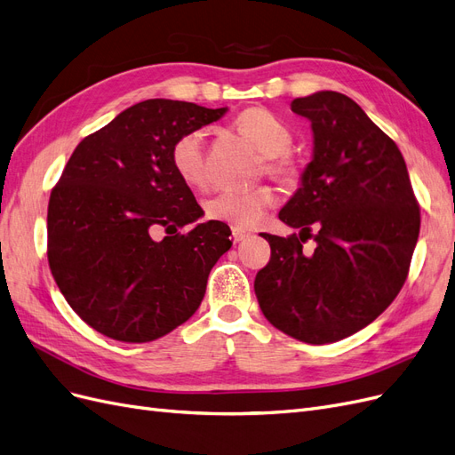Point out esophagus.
Listing matches in <instances>:
<instances>
[{"instance_id":"esophagus-1","label":"esophagus","mask_w":455,"mask_h":455,"mask_svg":"<svg viewBox=\"0 0 455 455\" xmlns=\"http://www.w3.org/2000/svg\"><path fill=\"white\" fill-rule=\"evenodd\" d=\"M231 237H233V243H239V241H244L246 237H251V233L244 231V229H239V228H233Z\"/></svg>"}]
</instances>
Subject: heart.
I'll use <instances>...</instances> for the list:
<instances>
[{
    "label": "heart",
    "instance_id": "1",
    "mask_svg": "<svg viewBox=\"0 0 455 455\" xmlns=\"http://www.w3.org/2000/svg\"><path fill=\"white\" fill-rule=\"evenodd\" d=\"M233 127L261 154L259 172L281 184H294L299 167L291 146L294 134L286 123L266 108H249L233 121ZM172 167L189 188H203L209 180L204 159V132L196 129L178 136L171 151ZM275 203L267 186L252 189H224L204 203V212L216 222L239 229L254 228Z\"/></svg>",
    "mask_w": 455,
    "mask_h": 455
}]
</instances>
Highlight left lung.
I'll list each match as a JSON object with an SVG mask.
<instances>
[{
	"label": "left lung",
	"instance_id": "8db88e82",
	"mask_svg": "<svg viewBox=\"0 0 455 455\" xmlns=\"http://www.w3.org/2000/svg\"><path fill=\"white\" fill-rule=\"evenodd\" d=\"M311 121L313 159L279 218L299 235L261 233L271 258L254 292L266 319L306 343L347 338L391 306L408 277L419 204L401 149L349 96L291 104ZM315 238L313 255L303 243Z\"/></svg>",
	"mask_w": 455,
	"mask_h": 455
}]
</instances>
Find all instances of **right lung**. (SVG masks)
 Listing matches in <instances>:
<instances>
[{
    "mask_svg": "<svg viewBox=\"0 0 455 455\" xmlns=\"http://www.w3.org/2000/svg\"><path fill=\"white\" fill-rule=\"evenodd\" d=\"M228 108L151 99L77 144L47 209V259L70 307L96 332L127 343L157 339L201 306L231 231L203 216L172 167L178 136ZM164 228L161 242L153 235Z\"/></svg>",
    "mask_w": 455,
    "mask_h": 455,
    "instance_id": "obj_1",
    "label": "right lung"
}]
</instances>
